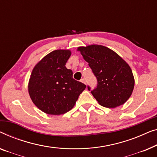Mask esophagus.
Wrapping results in <instances>:
<instances>
[{
	"mask_svg": "<svg viewBox=\"0 0 157 157\" xmlns=\"http://www.w3.org/2000/svg\"><path fill=\"white\" fill-rule=\"evenodd\" d=\"M80 81L82 82V83H86V81H85V79H84V78H82V79H80Z\"/></svg>",
	"mask_w": 157,
	"mask_h": 157,
	"instance_id": "34e87169",
	"label": "esophagus"
}]
</instances>
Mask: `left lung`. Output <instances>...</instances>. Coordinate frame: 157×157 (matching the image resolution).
Here are the masks:
<instances>
[{
  "instance_id": "1",
  "label": "left lung",
  "mask_w": 157,
  "mask_h": 157,
  "mask_svg": "<svg viewBox=\"0 0 157 157\" xmlns=\"http://www.w3.org/2000/svg\"><path fill=\"white\" fill-rule=\"evenodd\" d=\"M78 50L97 78L94 89L87 86L97 101L109 108L123 105L131 96L134 86L129 65L115 52L102 45L79 47Z\"/></svg>"
}]
</instances>
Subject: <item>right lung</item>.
<instances>
[{
  "label": "right lung",
  "instance_id": "add662e5",
  "mask_svg": "<svg viewBox=\"0 0 157 157\" xmlns=\"http://www.w3.org/2000/svg\"><path fill=\"white\" fill-rule=\"evenodd\" d=\"M70 50H54L44 57L33 70L28 92L33 103L48 114L59 115L70 111L86 85L72 78L66 63Z\"/></svg>",
  "mask_w": 157,
  "mask_h": 157
}]
</instances>
